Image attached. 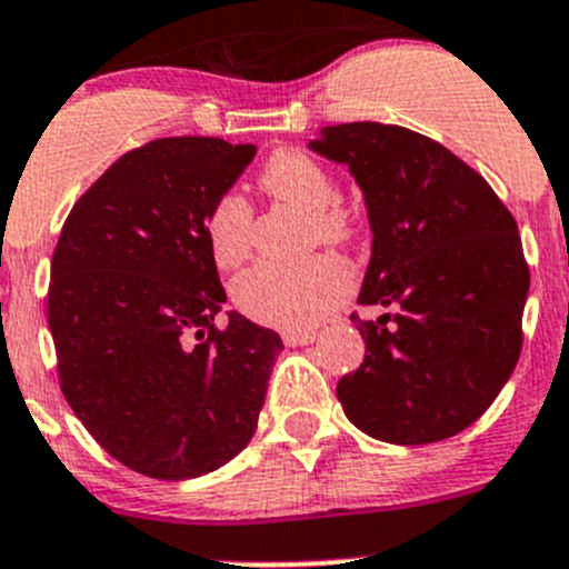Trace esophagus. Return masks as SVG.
<instances>
[{"mask_svg":"<svg viewBox=\"0 0 569 569\" xmlns=\"http://www.w3.org/2000/svg\"><path fill=\"white\" fill-rule=\"evenodd\" d=\"M319 338L317 330H289L283 332V341L289 347H306V343H313Z\"/></svg>","mask_w":569,"mask_h":569,"instance_id":"1","label":"esophagus"}]
</instances>
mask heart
<instances>
[{
  "label": "heart",
  "instance_id": "heart-1",
  "mask_svg": "<svg viewBox=\"0 0 569 569\" xmlns=\"http://www.w3.org/2000/svg\"><path fill=\"white\" fill-rule=\"evenodd\" d=\"M263 192L308 214V242L347 244L355 237L349 211L338 203L330 173L302 151H278L258 178ZM206 244L217 267L233 269L250 256L252 206L239 192H226L206 214ZM349 291V272L332 256H311L297 263L261 261L231 286L233 306L261 325L308 330Z\"/></svg>",
  "mask_w": 569,
  "mask_h": 569
}]
</instances>
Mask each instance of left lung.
I'll return each instance as SVG.
<instances>
[{
	"instance_id": "obj_1",
	"label": "left lung",
	"mask_w": 569,
	"mask_h": 569,
	"mask_svg": "<svg viewBox=\"0 0 569 569\" xmlns=\"http://www.w3.org/2000/svg\"><path fill=\"white\" fill-rule=\"evenodd\" d=\"M311 151L363 192L371 258L358 319L366 358L336 393L349 421L396 446L468 429L518 366L529 267L518 222L449 148L375 120L325 126ZM392 325L388 326L387 321Z\"/></svg>"
}]
</instances>
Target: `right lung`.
I'll use <instances>...</instances> for the list:
<instances>
[{
    "mask_svg": "<svg viewBox=\"0 0 569 569\" xmlns=\"http://www.w3.org/2000/svg\"><path fill=\"white\" fill-rule=\"evenodd\" d=\"M256 146L164 137L123 153L68 214L51 258L60 388L107 455L142 476L194 479L256 435L283 341L228 311L206 214Z\"/></svg>",
    "mask_w": 569,
    "mask_h": 569,
    "instance_id": "obj_1",
    "label": "right lung"
}]
</instances>
